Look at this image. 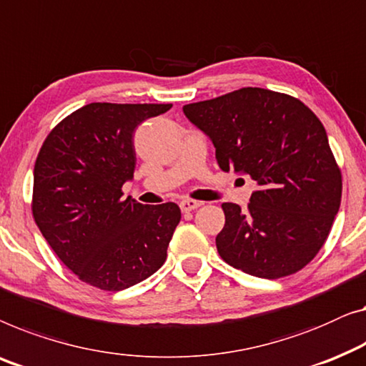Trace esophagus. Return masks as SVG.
<instances>
[{
  "label": "esophagus",
  "instance_id": "esophagus-1",
  "mask_svg": "<svg viewBox=\"0 0 366 366\" xmlns=\"http://www.w3.org/2000/svg\"><path fill=\"white\" fill-rule=\"evenodd\" d=\"M199 206H201V201H196V199H183L182 203H179V208H182L183 213L193 211L196 208H199Z\"/></svg>",
  "mask_w": 366,
  "mask_h": 366
}]
</instances>
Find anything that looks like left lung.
Instances as JSON below:
<instances>
[{
    "label": "left lung",
    "instance_id": "8db88e82",
    "mask_svg": "<svg viewBox=\"0 0 366 366\" xmlns=\"http://www.w3.org/2000/svg\"><path fill=\"white\" fill-rule=\"evenodd\" d=\"M187 119L209 137L222 172L251 177L247 209L222 203L216 236L222 261L262 279L300 271L324 246L340 208L342 173L312 110L261 87L188 104Z\"/></svg>",
    "mask_w": 366,
    "mask_h": 366
}]
</instances>
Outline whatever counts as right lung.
<instances>
[{"mask_svg":"<svg viewBox=\"0 0 366 366\" xmlns=\"http://www.w3.org/2000/svg\"><path fill=\"white\" fill-rule=\"evenodd\" d=\"M172 104L94 102L59 122L34 165L33 216L47 244L82 282L124 290L163 266L178 204L124 198L134 178V134Z\"/></svg>","mask_w":366,"mask_h":366,"instance_id":"1","label":"right lung"}]
</instances>
